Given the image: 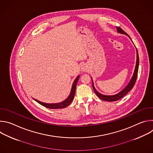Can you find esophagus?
Instances as JSON below:
<instances>
[{"label":"esophagus","instance_id":"esophagus-1","mask_svg":"<svg viewBox=\"0 0 153 153\" xmlns=\"http://www.w3.org/2000/svg\"><path fill=\"white\" fill-rule=\"evenodd\" d=\"M87 69H88V67H87L86 64H83V65H82L81 70H82V71H86L87 70Z\"/></svg>","mask_w":153,"mask_h":153}]
</instances>
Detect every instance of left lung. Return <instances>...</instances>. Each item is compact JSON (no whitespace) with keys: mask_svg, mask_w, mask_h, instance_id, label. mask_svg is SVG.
<instances>
[{"mask_svg":"<svg viewBox=\"0 0 153 153\" xmlns=\"http://www.w3.org/2000/svg\"><path fill=\"white\" fill-rule=\"evenodd\" d=\"M117 28V31L118 33H121V34H125L126 36H128L129 39H131L129 35H128L122 28H120V27H116ZM136 53H137V60H136V67H135V70H134V72L133 73V75L132 76V78L131 79L129 82L128 83V84L126 85V86L125 88L122 90L120 92H119V93L115 94V95H112V96H106V95H103L100 94V93H99L95 88V87L94 86V83H93V81L92 80V85H93V88L94 90V93H96V94L102 100H105V101H108V102H113V101H116L118 100L119 99H120L121 98H122L123 96H125L131 90L133 86H134V84L136 83V79H137V73H138V70H139V54H138V52L137 50L136 49ZM92 79V78H91Z\"/></svg>","mask_w":153,"mask_h":153,"instance_id":"left-lung-1","label":"left lung"}]
</instances>
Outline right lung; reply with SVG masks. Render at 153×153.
<instances>
[{
  "label": "right lung",
  "instance_id": "add662e5",
  "mask_svg": "<svg viewBox=\"0 0 153 153\" xmlns=\"http://www.w3.org/2000/svg\"><path fill=\"white\" fill-rule=\"evenodd\" d=\"M79 75L76 78V79L74 80L73 85H72V88L71 90V92L70 94L69 95V96L65 99L64 101L60 102V103H43L42 102H40L37 100L34 99L37 102H38L39 104L42 105V106H45L46 108H50V109H60V108H63L68 106L73 101V100L74 99V94H75V91H76V85H77V81L79 80Z\"/></svg>",
  "mask_w": 153,
  "mask_h": 153
}]
</instances>
